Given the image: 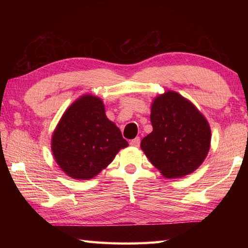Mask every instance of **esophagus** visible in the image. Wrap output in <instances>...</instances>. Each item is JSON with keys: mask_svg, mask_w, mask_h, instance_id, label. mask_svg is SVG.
Returning <instances> with one entry per match:
<instances>
[{"mask_svg": "<svg viewBox=\"0 0 248 248\" xmlns=\"http://www.w3.org/2000/svg\"><path fill=\"white\" fill-rule=\"evenodd\" d=\"M140 142H141L140 138H139V137H137V138H134L133 140L130 141V145L136 146V148H138V146H140Z\"/></svg>", "mask_w": 248, "mask_h": 248, "instance_id": "obj_1", "label": "esophagus"}]
</instances>
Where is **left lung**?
I'll return each mask as SVG.
<instances>
[{
	"instance_id": "8db88e82",
	"label": "left lung",
	"mask_w": 248,
	"mask_h": 248,
	"mask_svg": "<svg viewBox=\"0 0 248 248\" xmlns=\"http://www.w3.org/2000/svg\"><path fill=\"white\" fill-rule=\"evenodd\" d=\"M153 131L141 141L150 162L167 178L196 170L210 149L208 121L189 100L175 92L154 99L151 109Z\"/></svg>"
}]
</instances>
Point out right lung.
<instances>
[{"mask_svg": "<svg viewBox=\"0 0 248 248\" xmlns=\"http://www.w3.org/2000/svg\"><path fill=\"white\" fill-rule=\"evenodd\" d=\"M128 146L118 127L105 115L102 99L85 95L68 108L52 136V153L70 177L90 179Z\"/></svg>", "mask_w": 248, "mask_h": 248, "instance_id": "obj_1", "label": "right lung"}]
</instances>
